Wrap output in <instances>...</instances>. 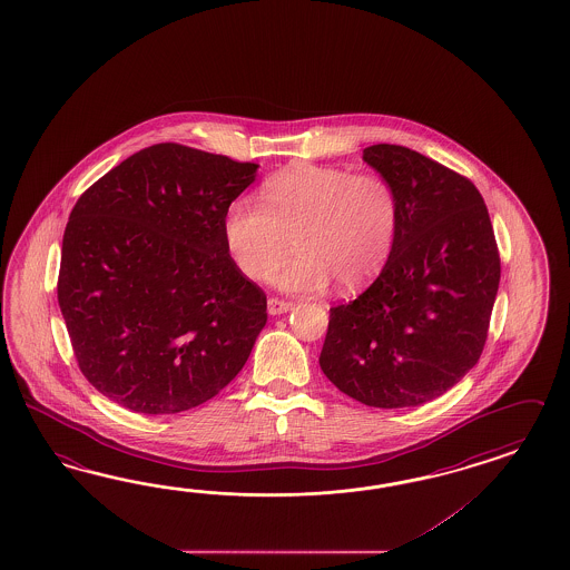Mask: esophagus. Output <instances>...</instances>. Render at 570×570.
I'll list each match as a JSON object with an SVG mask.
<instances>
[{"mask_svg": "<svg viewBox=\"0 0 570 570\" xmlns=\"http://www.w3.org/2000/svg\"><path fill=\"white\" fill-rule=\"evenodd\" d=\"M288 311H293V303H288V301L274 298V296L267 301V313L269 315H282V313H288Z\"/></svg>", "mask_w": 570, "mask_h": 570, "instance_id": "esophagus-1", "label": "esophagus"}]
</instances>
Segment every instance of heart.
Here are the masks:
<instances>
[{
  "label": "heart",
  "instance_id": "b5f03b06",
  "mask_svg": "<svg viewBox=\"0 0 570 570\" xmlns=\"http://www.w3.org/2000/svg\"><path fill=\"white\" fill-rule=\"evenodd\" d=\"M401 226V200L382 174L294 164L274 174L262 203L232 200L224 236L236 267L248 279L276 277L286 293H317L336 279L358 291L382 274ZM294 245H289V240Z\"/></svg>",
  "mask_w": 570,
  "mask_h": 570
}]
</instances>
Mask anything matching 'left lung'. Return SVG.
<instances>
[{"label": "left lung", "instance_id": "8db88e82", "mask_svg": "<svg viewBox=\"0 0 570 570\" xmlns=\"http://www.w3.org/2000/svg\"><path fill=\"white\" fill-rule=\"evenodd\" d=\"M363 159L396 188L401 226L377 279L330 308L320 365L367 406H419L481 356L500 284L498 245L469 178L401 145H371Z\"/></svg>", "mask_w": 570, "mask_h": 570}]
</instances>
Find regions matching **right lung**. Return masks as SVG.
Instances as JSON below:
<instances>
[{
  "mask_svg": "<svg viewBox=\"0 0 570 570\" xmlns=\"http://www.w3.org/2000/svg\"><path fill=\"white\" fill-rule=\"evenodd\" d=\"M257 168L159 142L80 195L63 232L58 303L78 367L109 401L180 413L245 367L267 298L232 259L224 219Z\"/></svg>",
  "mask_w": 570,
  "mask_h": 570,
  "instance_id": "obj_1",
  "label": "right lung"
}]
</instances>
